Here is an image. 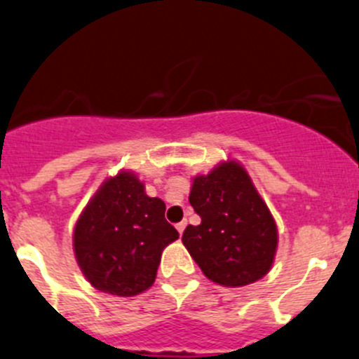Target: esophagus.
<instances>
[{"mask_svg": "<svg viewBox=\"0 0 359 359\" xmlns=\"http://www.w3.org/2000/svg\"><path fill=\"white\" fill-rule=\"evenodd\" d=\"M186 226H187V222H186V221H182V222H179V224H177L175 228H177V231H179L180 235H182L184 229H186Z\"/></svg>", "mask_w": 359, "mask_h": 359, "instance_id": "34e87169", "label": "esophagus"}]
</instances>
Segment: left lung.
Here are the masks:
<instances>
[{
    "instance_id": "8db88e82",
    "label": "left lung",
    "mask_w": 359,
    "mask_h": 359,
    "mask_svg": "<svg viewBox=\"0 0 359 359\" xmlns=\"http://www.w3.org/2000/svg\"><path fill=\"white\" fill-rule=\"evenodd\" d=\"M189 203L201 222L184 229L182 243L208 280L242 287L270 272L279 231L242 163L228 158L194 175Z\"/></svg>"
}]
</instances>
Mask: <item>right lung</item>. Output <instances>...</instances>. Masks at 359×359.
<instances>
[{
	"instance_id": "add662e5",
	"label": "right lung",
	"mask_w": 359,
	"mask_h": 359,
	"mask_svg": "<svg viewBox=\"0 0 359 359\" xmlns=\"http://www.w3.org/2000/svg\"><path fill=\"white\" fill-rule=\"evenodd\" d=\"M165 210V201L147 196L131 170L103 180L73 228V252L87 283L123 298L147 291L163 250L179 238Z\"/></svg>"
}]
</instances>
